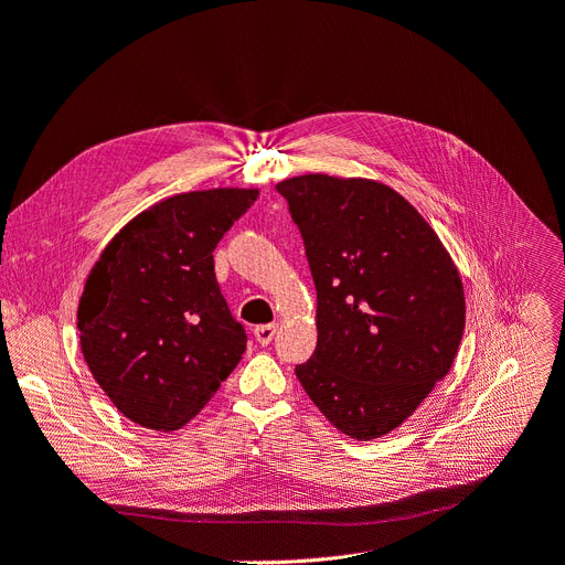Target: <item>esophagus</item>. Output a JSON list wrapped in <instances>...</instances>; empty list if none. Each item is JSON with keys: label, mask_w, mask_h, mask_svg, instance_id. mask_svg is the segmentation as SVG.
I'll return each mask as SVG.
<instances>
[{"label": "esophagus", "mask_w": 565, "mask_h": 565, "mask_svg": "<svg viewBox=\"0 0 565 565\" xmlns=\"http://www.w3.org/2000/svg\"><path fill=\"white\" fill-rule=\"evenodd\" d=\"M277 323H265V326H256L254 328V338H256V342L258 344H263V347H267L271 340H275V335H277Z\"/></svg>", "instance_id": "obj_1"}]
</instances>
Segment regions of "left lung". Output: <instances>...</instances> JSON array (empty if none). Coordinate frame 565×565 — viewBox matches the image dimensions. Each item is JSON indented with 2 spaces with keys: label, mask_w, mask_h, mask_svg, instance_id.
<instances>
[{
  "label": "left lung",
  "mask_w": 565,
  "mask_h": 565,
  "mask_svg": "<svg viewBox=\"0 0 565 565\" xmlns=\"http://www.w3.org/2000/svg\"><path fill=\"white\" fill-rule=\"evenodd\" d=\"M317 286V351L296 367L326 419L356 440L398 428L451 370L461 275L426 218L372 179L277 183Z\"/></svg>",
  "instance_id": "left-lung-1"
}]
</instances>
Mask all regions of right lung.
Returning <instances> with one entry per match:
<instances>
[{
    "label": "right lung",
    "instance_id": "obj_1",
    "mask_svg": "<svg viewBox=\"0 0 565 565\" xmlns=\"http://www.w3.org/2000/svg\"><path fill=\"white\" fill-rule=\"evenodd\" d=\"M256 188L167 198L102 250L78 302L81 351L130 422L177 430L212 401L246 351L214 271V248Z\"/></svg>",
    "mask_w": 565,
    "mask_h": 565
}]
</instances>
